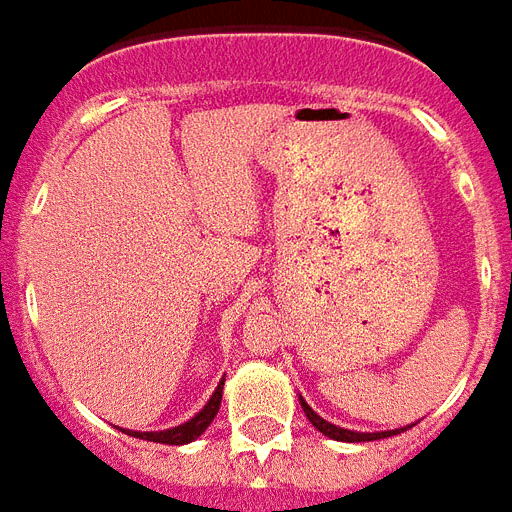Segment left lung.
<instances>
[{
    "label": "left lung",
    "mask_w": 512,
    "mask_h": 512,
    "mask_svg": "<svg viewBox=\"0 0 512 512\" xmlns=\"http://www.w3.org/2000/svg\"><path fill=\"white\" fill-rule=\"evenodd\" d=\"M301 407H304L306 418L312 420L314 428H317L320 433H325V436H330V439H335V441H378V439H388V436H396V433H402V431H407V428H410V425H407V428H399V431H380V433L346 431V428H338V425L322 420L320 415H317V412H314L312 407L304 402V399H301Z\"/></svg>",
    "instance_id": "8db88e82"
}]
</instances>
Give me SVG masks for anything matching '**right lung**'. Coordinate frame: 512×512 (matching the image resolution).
<instances>
[{
  "label": "right lung",
  "instance_id": "right-lung-1",
  "mask_svg": "<svg viewBox=\"0 0 512 512\" xmlns=\"http://www.w3.org/2000/svg\"><path fill=\"white\" fill-rule=\"evenodd\" d=\"M222 386L224 380L216 386L214 396L208 399V404L203 410L195 415L192 420H187L185 425H177V428H171V431H158V433H140V431H126L129 436H137V439L145 441H158V444H187V441H195L200 433L206 431L211 420L216 418V412H219V404H222Z\"/></svg>",
  "mask_w": 512,
  "mask_h": 512
}]
</instances>
